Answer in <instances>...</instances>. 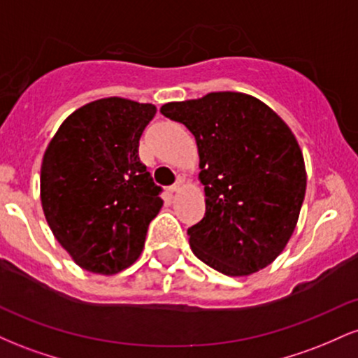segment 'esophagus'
Here are the masks:
<instances>
[{
  "instance_id": "1",
  "label": "esophagus",
  "mask_w": 358,
  "mask_h": 358,
  "mask_svg": "<svg viewBox=\"0 0 358 358\" xmlns=\"http://www.w3.org/2000/svg\"><path fill=\"white\" fill-rule=\"evenodd\" d=\"M182 185H183V178H180V176H178V178H176V182L171 185L170 188H168V193H170V195H173V193H176L180 190V188H182Z\"/></svg>"
}]
</instances>
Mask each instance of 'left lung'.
Masks as SVG:
<instances>
[{
    "mask_svg": "<svg viewBox=\"0 0 358 358\" xmlns=\"http://www.w3.org/2000/svg\"><path fill=\"white\" fill-rule=\"evenodd\" d=\"M159 113L199 148L205 215L187 231L193 254L227 276L269 266L293 236L306 190L303 153L286 122L241 92L168 102Z\"/></svg>",
    "mask_w": 358,
    "mask_h": 358,
    "instance_id": "left-lung-1",
    "label": "left lung"
}]
</instances>
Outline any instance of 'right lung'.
I'll return each mask as SVG.
<instances>
[{
	"label": "right lung",
	"mask_w": 358,
	"mask_h": 358,
	"mask_svg": "<svg viewBox=\"0 0 358 358\" xmlns=\"http://www.w3.org/2000/svg\"><path fill=\"white\" fill-rule=\"evenodd\" d=\"M153 104L108 97L62 122L43 155L45 219L82 269L116 274L133 264L162 208V187L139 162Z\"/></svg>",
	"instance_id": "1"
}]
</instances>
